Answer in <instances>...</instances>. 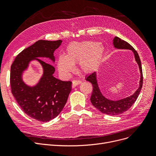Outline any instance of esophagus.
Wrapping results in <instances>:
<instances>
[{
  "label": "esophagus",
  "instance_id": "1",
  "mask_svg": "<svg viewBox=\"0 0 156 156\" xmlns=\"http://www.w3.org/2000/svg\"><path fill=\"white\" fill-rule=\"evenodd\" d=\"M72 83H72V87L74 88V87H75L76 86H77L78 85L80 84L81 81H80V80H75L73 81Z\"/></svg>",
  "mask_w": 156,
  "mask_h": 156
}]
</instances>
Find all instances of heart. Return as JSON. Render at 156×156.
<instances>
[{
    "mask_svg": "<svg viewBox=\"0 0 156 156\" xmlns=\"http://www.w3.org/2000/svg\"><path fill=\"white\" fill-rule=\"evenodd\" d=\"M104 53V46L94 42L72 43L68 46L66 55L59 56L57 68L64 75H68L74 70L73 65L79 62L81 71L92 72L99 64Z\"/></svg>",
    "mask_w": 156,
    "mask_h": 156,
    "instance_id": "b5f03b06",
    "label": "heart"
}]
</instances>
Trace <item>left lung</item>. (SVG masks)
Listing matches in <instances>:
<instances>
[{
	"instance_id": "8db88e82",
	"label": "left lung",
	"mask_w": 156,
	"mask_h": 156,
	"mask_svg": "<svg viewBox=\"0 0 156 156\" xmlns=\"http://www.w3.org/2000/svg\"><path fill=\"white\" fill-rule=\"evenodd\" d=\"M113 45L114 47L117 48L132 50L134 54L135 60L138 64L139 69H140V83H139V87L135 94L125 98V99H121L119 101H111L106 99L101 92L97 84L96 72H94L91 73L90 75L87 76L86 80L90 81L93 85V92L90 98V101L92 105L102 113L111 116H116L128 111L137 99L143 85V74L140 57H139L137 52L132 45L126 42V41L121 40L118 37H116L114 38Z\"/></svg>"
}]
</instances>
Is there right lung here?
Wrapping results in <instances>:
<instances>
[{
    "label": "right lung",
    "mask_w": 156,
    "mask_h": 156,
    "mask_svg": "<svg viewBox=\"0 0 156 156\" xmlns=\"http://www.w3.org/2000/svg\"><path fill=\"white\" fill-rule=\"evenodd\" d=\"M61 43V40H38L16 56L11 67L10 83L14 97L24 113L39 121L47 122L58 116L71 90V81L54 77V67L39 59L48 57L54 62V52ZM34 59L43 66L44 75L37 86L31 87L23 82L21 75Z\"/></svg>",
    "instance_id": "1"
}]
</instances>
